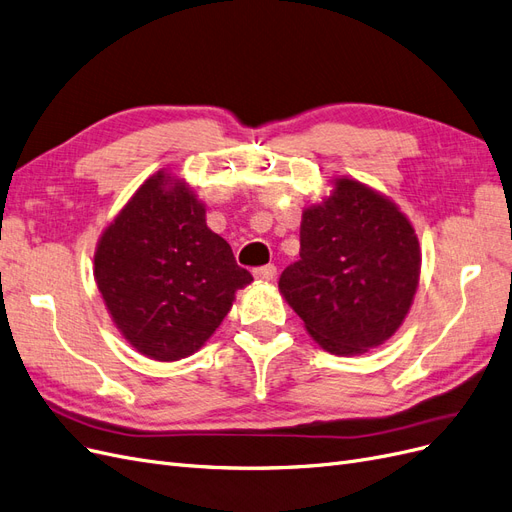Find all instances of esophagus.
Instances as JSON below:
<instances>
[{
	"instance_id": "esophagus-1",
	"label": "esophagus",
	"mask_w": 512,
	"mask_h": 512,
	"mask_svg": "<svg viewBox=\"0 0 512 512\" xmlns=\"http://www.w3.org/2000/svg\"><path fill=\"white\" fill-rule=\"evenodd\" d=\"M253 274H255L257 280H274V278H276V266H272V263H268V266L255 268Z\"/></svg>"
}]
</instances>
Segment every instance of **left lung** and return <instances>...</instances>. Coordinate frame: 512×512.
<instances>
[{
    "instance_id": "left-lung-1",
    "label": "left lung",
    "mask_w": 512,
    "mask_h": 512,
    "mask_svg": "<svg viewBox=\"0 0 512 512\" xmlns=\"http://www.w3.org/2000/svg\"><path fill=\"white\" fill-rule=\"evenodd\" d=\"M415 229L389 197L336 178L321 204L302 214L300 259L278 289L308 334L334 355H357L389 340L417 293Z\"/></svg>"
}]
</instances>
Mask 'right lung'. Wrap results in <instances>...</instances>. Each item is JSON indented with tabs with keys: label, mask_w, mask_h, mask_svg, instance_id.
Returning <instances> with one entry per match:
<instances>
[{
	"label": "right lung",
	"mask_w": 512,
	"mask_h": 512,
	"mask_svg": "<svg viewBox=\"0 0 512 512\" xmlns=\"http://www.w3.org/2000/svg\"><path fill=\"white\" fill-rule=\"evenodd\" d=\"M95 283L134 349L178 361L202 349L251 285L232 246L206 225L185 180L157 172L131 195L95 249Z\"/></svg>",
	"instance_id": "right-lung-1"
}]
</instances>
